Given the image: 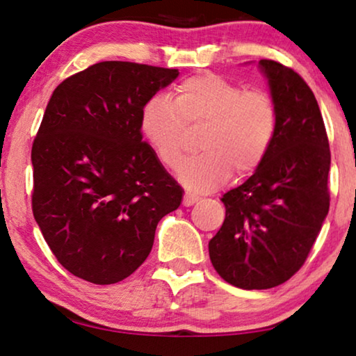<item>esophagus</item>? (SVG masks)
I'll use <instances>...</instances> for the list:
<instances>
[{
  "instance_id": "34e87169",
  "label": "esophagus",
  "mask_w": 356,
  "mask_h": 356,
  "mask_svg": "<svg viewBox=\"0 0 356 356\" xmlns=\"http://www.w3.org/2000/svg\"><path fill=\"white\" fill-rule=\"evenodd\" d=\"M197 201H199L197 196H194V194L186 193V194H184V197H183V206L189 207V206H193V204H196Z\"/></svg>"
}]
</instances>
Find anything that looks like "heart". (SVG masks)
Instances as JSON below:
<instances>
[{"instance_id": "b5f03b06", "label": "heart", "mask_w": 356, "mask_h": 356, "mask_svg": "<svg viewBox=\"0 0 356 356\" xmlns=\"http://www.w3.org/2000/svg\"><path fill=\"white\" fill-rule=\"evenodd\" d=\"M140 133L160 162L175 168L186 149V126H204L202 154L179 165L177 177L194 191H211L232 177L233 168L250 175L274 144L279 113L270 94L212 74H199L177 86L172 100L155 95L145 102Z\"/></svg>"}]
</instances>
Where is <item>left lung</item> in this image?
I'll return each instance as SVG.
<instances>
[{"label":"left lung","instance_id":"8db88e82","mask_svg":"<svg viewBox=\"0 0 356 356\" xmlns=\"http://www.w3.org/2000/svg\"><path fill=\"white\" fill-rule=\"evenodd\" d=\"M279 128L259 168L223 194L225 220L209 241L213 269L230 285L266 290L305 264L329 212L330 150L318 100L293 70L261 60Z\"/></svg>","mask_w":356,"mask_h":356}]
</instances>
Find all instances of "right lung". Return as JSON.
I'll use <instances>...</instances> for the list:
<instances>
[{
  "mask_svg": "<svg viewBox=\"0 0 356 356\" xmlns=\"http://www.w3.org/2000/svg\"><path fill=\"white\" fill-rule=\"evenodd\" d=\"M178 70L102 61L53 92L32 145V211L58 262L97 285L129 277L147 259L160 218L183 189L139 118Z\"/></svg>",
  "mask_w": 356,
  "mask_h": 356,
  "instance_id": "right-lung-1",
  "label": "right lung"
}]
</instances>
